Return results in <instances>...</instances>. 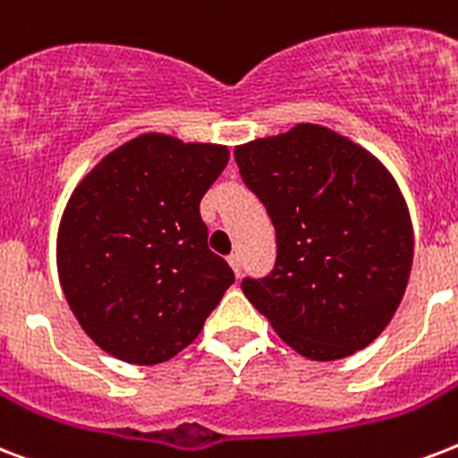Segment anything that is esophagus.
<instances>
[{"label": "esophagus", "mask_w": 458, "mask_h": 458, "mask_svg": "<svg viewBox=\"0 0 458 458\" xmlns=\"http://www.w3.org/2000/svg\"><path fill=\"white\" fill-rule=\"evenodd\" d=\"M228 264H230V268L235 271V276H240V271H242V264H240V254H230Z\"/></svg>", "instance_id": "esophagus-1"}]
</instances>
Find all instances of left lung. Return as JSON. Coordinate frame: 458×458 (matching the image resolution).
I'll return each mask as SVG.
<instances>
[{
    "label": "left lung",
    "mask_w": 458,
    "mask_h": 458,
    "mask_svg": "<svg viewBox=\"0 0 458 458\" xmlns=\"http://www.w3.org/2000/svg\"><path fill=\"white\" fill-rule=\"evenodd\" d=\"M276 228L271 276L242 293L307 360H341L392 322L413 267V223L375 153L322 124L235 146Z\"/></svg>",
    "instance_id": "8db88e82"
}]
</instances>
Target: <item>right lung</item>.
<instances>
[{"label": "right lung", "mask_w": 458, "mask_h": 458, "mask_svg": "<svg viewBox=\"0 0 458 458\" xmlns=\"http://www.w3.org/2000/svg\"><path fill=\"white\" fill-rule=\"evenodd\" d=\"M228 158V146L148 131L107 153L74 187L57 230L59 284L107 355L131 365L170 360L235 281L208 250L199 216Z\"/></svg>", "instance_id": "1"}]
</instances>
